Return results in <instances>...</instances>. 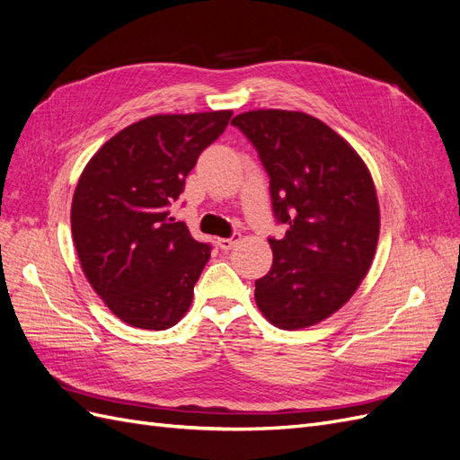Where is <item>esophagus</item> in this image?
<instances>
[{
  "label": "esophagus",
  "instance_id": "1",
  "mask_svg": "<svg viewBox=\"0 0 460 460\" xmlns=\"http://www.w3.org/2000/svg\"><path fill=\"white\" fill-rule=\"evenodd\" d=\"M240 238H242V234L240 232H234L230 238H220L218 240V247L225 249V252H228V249H232L235 243L240 242Z\"/></svg>",
  "mask_w": 460,
  "mask_h": 460
}]
</instances>
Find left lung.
<instances>
[{
    "label": "left lung",
    "mask_w": 460,
    "mask_h": 460,
    "mask_svg": "<svg viewBox=\"0 0 460 460\" xmlns=\"http://www.w3.org/2000/svg\"><path fill=\"white\" fill-rule=\"evenodd\" d=\"M270 178L272 213L286 225L269 238L272 267L255 280L270 323L299 330L349 301L367 276L380 234V208L367 164L323 120L299 111L259 109L232 120Z\"/></svg>",
    "instance_id": "8db88e82"
}]
</instances>
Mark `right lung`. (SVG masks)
Listing matches in <instances>:
<instances>
[{
	"label": "right lung",
	"instance_id": "add662e5",
	"mask_svg": "<svg viewBox=\"0 0 460 460\" xmlns=\"http://www.w3.org/2000/svg\"><path fill=\"white\" fill-rule=\"evenodd\" d=\"M232 111L155 115L120 130L82 172L71 208L88 282L122 323L174 326L190 309L211 243L193 240L171 205Z\"/></svg>",
	"mask_w": 460,
	"mask_h": 460
}]
</instances>
